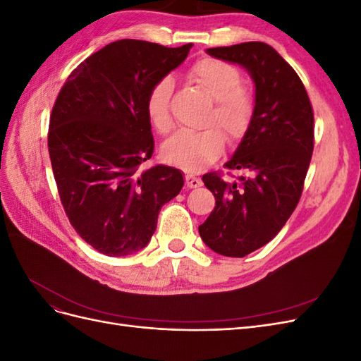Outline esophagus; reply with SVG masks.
<instances>
[{"label":"esophagus","mask_w":361,"mask_h":361,"mask_svg":"<svg viewBox=\"0 0 361 361\" xmlns=\"http://www.w3.org/2000/svg\"><path fill=\"white\" fill-rule=\"evenodd\" d=\"M185 183H187L188 188H199V187H202V180L199 178L192 176V174H187V176H185Z\"/></svg>","instance_id":"obj_1"}]
</instances>
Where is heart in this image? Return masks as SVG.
<instances>
[{
    "label": "heart",
    "instance_id": "1",
    "mask_svg": "<svg viewBox=\"0 0 361 361\" xmlns=\"http://www.w3.org/2000/svg\"><path fill=\"white\" fill-rule=\"evenodd\" d=\"M190 80L214 101L204 125L220 126L231 141L241 140L255 117V96L243 85V76L232 64L215 59H203L191 68ZM173 81L159 80L152 87L146 110L147 117L158 133L166 134L171 129L173 120L170 102ZM224 137L216 128L203 130L182 129L162 145V158L185 171H200L221 157Z\"/></svg>",
    "mask_w": 361,
    "mask_h": 361
}]
</instances>
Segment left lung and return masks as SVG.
<instances>
[{"mask_svg":"<svg viewBox=\"0 0 361 361\" xmlns=\"http://www.w3.org/2000/svg\"><path fill=\"white\" fill-rule=\"evenodd\" d=\"M211 57L244 68L256 87L255 117L224 166L253 178L227 183L202 178L215 207L199 226L218 255L244 257L268 244L297 207L313 154V110L307 92L280 54L264 42L206 49Z\"/></svg>","mask_w":361,"mask_h":361,"instance_id":"1","label":"left lung"}]
</instances>
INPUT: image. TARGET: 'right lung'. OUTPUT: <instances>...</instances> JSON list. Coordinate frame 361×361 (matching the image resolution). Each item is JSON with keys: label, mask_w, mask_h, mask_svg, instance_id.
<instances>
[{"label": "right lung", "mask_w": 361, "mask_h": 361, "mask_svg": "<svg viewBox=\"0 0 361 361\" xmlns=\"http://www.w3.org/2000/svg\"><path fill=\"white\" fill-rule=\"evenodd\" d=\"M192 43L167 48L122 39L85 59L52 108L48 149L71 224L102 255L143 250L162 204L183 187L182 171L157 164L146 102L152 87L185 61Z\"/></svg>", "instance_id": "obj_1"}]
</instances>
